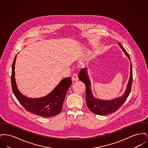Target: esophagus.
<instances>
[{"label": "esophagus", "mask_w": 148, "mask_h": 148, "mask_svg": "<svg viewBox=\"0 0 148 148\" xmlns=\"http://www.w3.org/2000/svg\"><path fill=\"white\" fill-rule=\"evenodd\" d=\"M72 80L73 82H75L77 81L78 80V77H77V73H74L73 76H72Z\"/></svg>", "instance_id": "esophagus-1"}]
</instances>
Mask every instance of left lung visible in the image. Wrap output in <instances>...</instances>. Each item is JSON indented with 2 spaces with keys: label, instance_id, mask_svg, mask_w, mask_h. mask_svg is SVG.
<instances>
[{
  "label": "left lung",
  "instance_id": "obj_1",
  "mask_svg": "<svg viewBox=\"0 0 148 148\" xmlns=\"http://www.w3.org/2000/svg\"><path fill=\"white\" fill-rule=\"evenodd\" d=\"M120 47L124 51L129 59H130L127 51L124 47L119 42ZM130 76L129 80L127 85L126 91L124 95L118 98L112 100H101L95 98L92 93V90L90 88V82L88 77L86 68L82 69L79 73L78 77L80 80L84 83L86 86V102L87 106L89 108L92 113L100 115H106L109 114L114 113L117 111L120 107L122 106L124 103L126 101L129 95L130 94L133 82V69L132 63L130 62Z\"/></svg>",
  "mask_w": 148,
  "mask_h": 148
}]
</instances>
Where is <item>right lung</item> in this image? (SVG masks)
Segmentation results:
<instances>
[{"mask_svg":"<svg viewBox=\"0 0 148 148\" xmlns=\"http://www.w3.org/2000/svg\"><path fill=\"white\" fill-rule=\"evenodd\" d=\"M16 57V56L12 64L11 83L14 95L21 106L29 112L44 118L51 117L60 113L66 92L72 83L71 77L64 79L49 94L43 98H29L21 94L16 85L14 73Z\"/></svg>","mask_w":148,"mask_h":148,"instance_id":"obj_1","label":"right lung"}]
</instances>
